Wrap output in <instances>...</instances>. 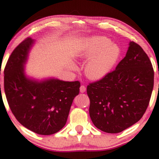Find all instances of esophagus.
Segmentation results:
<instances>
[{"instance_id": "34e87169", "label": "esophagus", "mask_w": 159, "mask_h": 159, "mask_svg": "<svg viewBox=\"0 0 159 159\" xmlns=\"http://www.w3.org/2000/svg\"><path fill=\"white\" fill-rule=\"evenodd\" d=\"M80 92H81V93H84V92H85V91H86L85 86H84V85L80 86Z\"/></svg>"}]
</instances>
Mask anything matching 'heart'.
<instances>
[{"instance_id":"b5f03b06","label":"heart","mask_w":159,"mask_h":159,"mask_svg":"<svg viewBox=\"0 0 159 159\" xmlns=\"http://www.w3.org/2000/svg\"><path fill=\"white\" fill-rule=\"evenodd\" d=\"M121 49L117 44L108 38L93 36L88 38L76 50V57L83 60H89L85 66V74L91 80H100L111 73L118 62ZM71 69H76L70 65Z\"/></svg>"}]
</instances>
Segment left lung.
Segmentation results:
<instances>
[{
	"label": "left lung",
	"instance_id": "left-lung-1",
	"mask_svg": "<svg viewBox=\"0 0 159 159\" xmlns=\"http://www.w3.org/2000/svg\"><path fill=\"white\" fill-rule=\"evenodd\" d=\"M154 70L139 45L130 42L125 58L103 79L90 83L89 114L98 129L120 133L139 121L150 102Z\"/></svg>",
	"mask_w": 159,
	"mask_h": 159
}]
</instances>
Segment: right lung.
I'll list each match as a JSON object with an SVG mask.
<instances>
[{"label":"right lung","mask_w":159,"mask_h":159,"mask_svg":"<svg viewBox=\"0 0 159 159\" xmlns=\"http://www.w3.org/2000/svg\"><path fill=\"white\" fill-rule=\"evenodd\" d=\"M34 43L26 38L11 54L4 69V91L11 112L23 126L38 134L52 135L66 125L80 83L25 75V65Z\"/></svg>","instance_id":"add662e5"}]
</instances>
